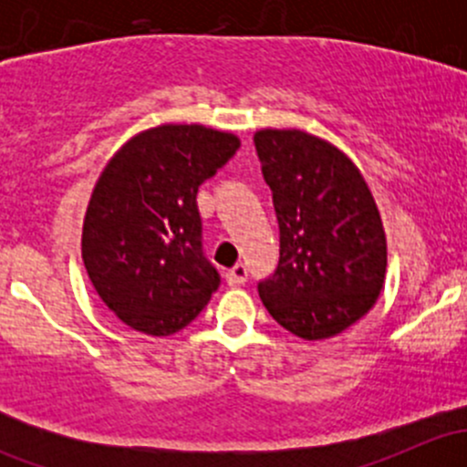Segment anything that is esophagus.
I'll return each mask as SVG.
<instances>
[{
  "label": "esophagus",
  "mask_w": 467,
  "mask_h": 467,
  "mask_svg": "<svg viewBox=\"0 0 467 467\" xmlns=\"http://www.w3.org/2000/svg\"><path fill=\"white\" fill-rule=\"evenodd\" d=\"M225 280L230 286H239L248 280V268L246 264H234L228 273H225Z\"/></svg>",
  "instance_id": "1"
}]
</instances>
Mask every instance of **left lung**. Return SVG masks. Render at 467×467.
Segmentation results:
<instances>
[{
  "instance_id": "1",
  "label": "left lung",
  "mask_w": 467,
  "mask_h": 467,
  "mask_svg": "<svg viewBox=\"0 0 467 467\" xmlns=\"http://www.w3.org/2000/svg\"><path fill=\"white\" fill-rule=\"evenodd\" d=\"M253 142L280 225V262L257 285L264 307L305 341L337 337L384 286L373 194L346 153L305 130H257Z\"/></svg>"
}]
</instances>
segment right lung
I'll return each instance as SVG.
<instances>
[{"label":"right lung","instance_id":"1","mask_svg":"<svg viewBox=\"0 0 467 467\" xmlns=\"http://www.w3.org/2000/svg\"><path fill=\"white\" fill-rule=\"evenodd\" d=\"M237 149L233 133L164 124L135 135L99 176L83 221V264L99 298L129 327L178 332L219 289L196 194Z\"/></svg>","mask_w":467,"mask_h":467}]
</instances>
